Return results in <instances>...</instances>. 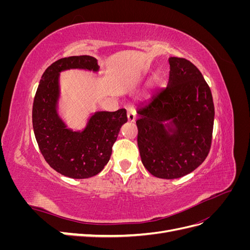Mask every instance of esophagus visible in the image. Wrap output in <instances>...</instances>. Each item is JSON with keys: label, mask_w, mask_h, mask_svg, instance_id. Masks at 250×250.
<instances>
[{"label": "esophagus", "mask_w": 250, "mask_h": 250, "mask_svg": "<svg viewBox=\"0 0 250 250\" xmlns=\"http://www.w3.org/2000/svg\"><path fill=\"white\" fill-rule=\"evenodd\" d=\"M127 118L129 122H134L135 118H137V111L133 107H129L127 109Z\"/></svg>", "instance_id": "obj_1"}]
</instances>
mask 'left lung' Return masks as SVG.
Instances as JSON below:
<instances>
[{
    "mask_svg": "<svg viewBox=\"0 0 250 250\" xmlns=\"http://www.w3.org/2000/svg\"><path fill=\"white\" fill-rule=\"evenodd\" d=\"M169 63L168 85L139 108L137 126L144 167L155 177L174 179L193 172L207 158L215 108L197 67L180 57H170ZM168 120L171 126L163 124Z\"/></svg>",
    "mask_w": 250,
    "mask_h": 250,
    "instance_id": "obj_1",
    "label": "left lung"
}]
</instances>
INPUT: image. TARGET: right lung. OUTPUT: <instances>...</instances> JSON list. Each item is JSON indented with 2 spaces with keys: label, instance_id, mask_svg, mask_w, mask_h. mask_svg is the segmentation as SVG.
<instances>
[{
  "label": "right lung",
  "instance_id": "right-lung-1",
  "mask_svg": "<svg viewBox=\"0 0 250 250\" xmlns=\"http://www.w3.org/2000/svg\"><path fill=\"white\" fill-rule=\"evenodd\" d=\"M70 69L97 72L99 65L88 55L58 59L44 71L33 101L32 123L41 152L50 167L75 179L100 173L109 161L120 128L127 122L126 109L98 111L83 131L67 129L57 113L59 73Z\"/></svg>",
  "mask_w": 250,
  "mask_h": 250
}]
</instances>
